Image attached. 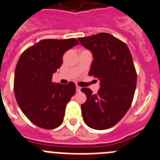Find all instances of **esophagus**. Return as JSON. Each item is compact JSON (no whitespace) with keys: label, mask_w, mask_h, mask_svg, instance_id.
Listing matches in <instances>:
<instances>
[{"label":"esophagus","mask_w":160,"mask_h":160,"mask_svg":"<svg viewBox=\"0 0 160 160\" xmlns=\"http://www.w3.org/2000/svg\"><path fill=\"white\" fill-rule=\"evenodd\" d=\"M76 91H77V92H80V91H81V87L77 86V87H76Z\"/></svg>","instance_id":"obj_1"}]
</instances>
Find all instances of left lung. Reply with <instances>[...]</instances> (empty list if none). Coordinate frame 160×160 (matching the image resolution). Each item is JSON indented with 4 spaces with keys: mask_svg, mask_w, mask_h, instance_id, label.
I'll return each mask as SVG.
<instances>
[{
    "mask_svg": "<svg viewBox=\"0 0 160 160\" xmlns=\"http://www.w3.org/2000/svg\"><path fill=\"white\" fill-rule=\"evenodd\" d=\"M78 41L94 58L89 75L100 81L97 94L81 90L87 95L81 106L83 121L93 129H108L122 119L132 103L137 82L132 56L123 42L107 32Z\"/></svg>",
    "mask_w": 160,
    "mask_h": 160,
    "instance_id": "1",
    "label": "left lung"
}]
</instances>
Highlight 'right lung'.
Here are the masks:
<instances>
[{"label": "right lung", "mask_w": 160, "mask_h": 160, "mask_svg": "<svg viewBox=\"0 0 160 160\" xmlns=\"http://www.w3.org/2000/svg\"><path fill=\"white\" fill-rule=\"evenodd\" d=\"M78 45L74 38L46 39L28 48L17 64L14 94L22 112L32 123L54 129L62 123L66 104L75 94L72 82L66 85L52 82L53 73L62 64L63 54Z\"/></svg>", "instance_id": "obj_1"}]
</instances>
